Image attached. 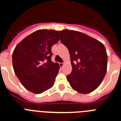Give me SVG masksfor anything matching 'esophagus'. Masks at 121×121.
Returning a JSON list of instances; mask_svg holds the SVG:
<instances>
[{
	"label": "esophagus",
	"mask_w": 121,
	"mask_h": 121,
	"mask_svg": "<svg viewBox=\"0 0 121 121\" xmlns=\"http://www.w3.org/2000/svg\"><path fill=\"white\" fill-rule=\"evenodd\" d=\"M59 65H60V66L61 68H62V67H63V66H64V63H60Z\"/></svg>",
	"instance_id": "obj_1"
}]
</instances>
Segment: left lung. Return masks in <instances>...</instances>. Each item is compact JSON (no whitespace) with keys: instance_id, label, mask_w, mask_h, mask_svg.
Here are the masks:
<instances>
[{"instance_id":"1","label":"left lung","mask_w":121,"mask_h":121,"mask_svg":"<svg viewBox=\"0 0 121 121\" xmlns=\"http://www.w3.org/2000/svg\"><path fill=\"white\" fill-rule=\"evenodd\" d=\"M60 34L70 53L72 70L67 79L70 86L82 94L93 92L106 74L107 54L104 44L79 31L65 29Z\"/></svg>"}]
</instances>
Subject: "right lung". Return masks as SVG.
<instances>
[{
    "label": "right lung",
    "instance_id": "obj_1",
    "mask_svg": "<svg viewBox=\"0 0 121 121\" xmlns=\"http://www.w3.org/2000/svg\"><path fill=\"white\" fill-rule=\"evenodd\" d=\"M59 40V31L39 29L15 48L13 69L22 84L30 92L40 94L54 86L60 65L51 61V48Z\"/></svg>",
    "mask_w": 121,
    "mask_h": 121
}]
</instances>
